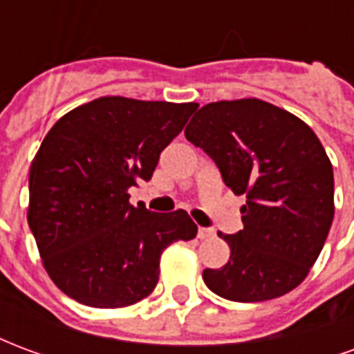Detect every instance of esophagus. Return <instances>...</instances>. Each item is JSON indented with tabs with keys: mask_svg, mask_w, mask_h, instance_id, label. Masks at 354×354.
<instances>
[{
	"mask_svg": "<svg viewBox=\"0 0 354 354\" xmlns=\"http://www.w3.org/2000/svg\"><path fill=\"white\" fill-rule=\"evenodd\" d=\"M214 235V231L208 230V227H199V231H197V237L199 239H208Z\"/></svg>",
	"mask_w": 354,
	"mask_h": 354,
	"instance_id": "obj_1",
	"label": "esophagus"
}]
</instances>
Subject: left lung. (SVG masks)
Returning <instances> with one entry per match:
<instances>
[{
	"label": "left lung",
	"mask_w": 354,
	"mask_h": 354,
	"mask_svg": "<svg viewBox=\"0 0 354 354\" xmlns=\"http://www.w3.org/2000/svg\"><path fill=\"white\" fill-rule=\"evenodd\" d=\"M185 138L216 162L235 195H246L245 227L222 269L203 279L218 296L252 304L284 296L309 274L334 220V170L299 117L258 98L207 104Z\"/></svg>",
	"instance_id": "obj_1"
}]
</instances>
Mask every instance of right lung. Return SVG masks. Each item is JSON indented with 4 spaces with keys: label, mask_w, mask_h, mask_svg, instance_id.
<instances>
[{
    "label": "right lung",
    "mask_w": 354,
    "mask_h": 354,
    "mask_svg": "<svg viewBox=\"0 0 354 354\" xmlns=\"http://www.w3.org/2000/svg\"><path fill=\"white\" fill-rule=\"evenodd\" d=\"M195 109L102 96L47 132L30 167L28 225L66 296L98 309L136 304L157 286L162 250L197 235L185 210L161 214L129 203V187L151 178Z\"/></svg>",
    "instance_id": "obj_1"
}]
</instances>
